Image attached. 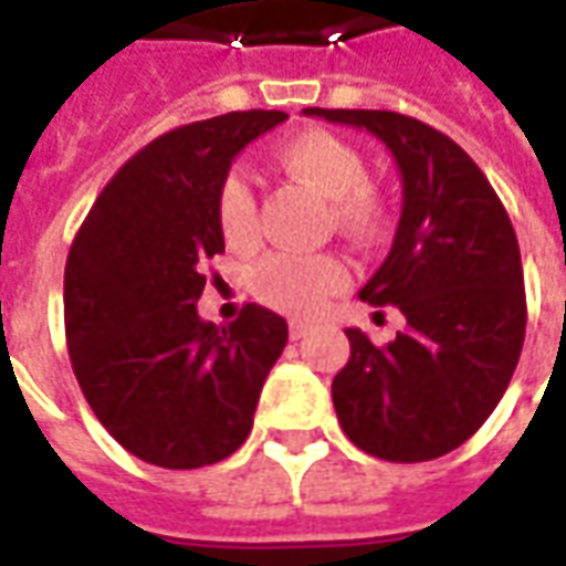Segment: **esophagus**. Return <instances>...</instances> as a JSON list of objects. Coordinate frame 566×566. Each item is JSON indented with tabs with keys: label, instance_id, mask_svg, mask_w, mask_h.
<instances>
[{
	"label": "esophagus",
	"instance_id": "34e87169",
	"mask_svg": "<svg viewBox=\"0 0 566 566\" xmlns=\"http://www.w3.org/2000/svg\"><path fill=\"white\" fill-rule=\"evenodd\" d=\"M287 333H291V339H303V336H308V333H312V327H308V324H303V321H291Z\"/></svg>",
	"mask_w": 566,
	"mask_h": 566
}]
</instances>
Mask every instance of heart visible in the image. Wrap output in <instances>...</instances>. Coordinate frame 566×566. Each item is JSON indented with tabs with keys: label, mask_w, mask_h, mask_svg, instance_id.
Wrapping results in <instances>:
<instances>
[{
	"label": "heart",
	"mask_w": 566,
	"mask_h": 566,
	"mask_svg": "<svg viewBox=\"0 0 566 566\" xmlns=\"http://www.w3.org/2000/svg\"><path fill=\"white\" fill-rule=\"evenodd\" d=\"M284 175L331 202L333 223L357 239H369L381 223V199L367 185L364 154L327 129L294 133L272 150ZM218 223L227 245L248 248L258 239L254 193L242 175H227L218 190ZM348 284V266L336 254H275L258 270L254 294L260 303L287 315H315L327 296Z\"/></svg>",
	"instance_id": "b5f03b06"
}]
</instances>
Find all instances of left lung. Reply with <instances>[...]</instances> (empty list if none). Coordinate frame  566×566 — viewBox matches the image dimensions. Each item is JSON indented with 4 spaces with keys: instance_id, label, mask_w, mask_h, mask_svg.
Returning a JSON list of instances; mask_svg holds the SVG:
<instances>
[{
    "instance_id": "8db88e82",
    "label": "left lung",
    "mask_w": 566,
    "mask_h": 566,
    "mask_svg": "<svg viewBox=\"0 0 566 566\" xmlns=\"http://www.w3.org/2000/svg\"><path fill=\"white\" fill-rule=\"evenodd\" d=\"M303 115L373 133L403 181L394 245L360 300L397 306L406 327L388 345L345 331L352 357L333 379L336 418L373 458H442L485 424L522 355L527 306L510 214L470 154L416 117L369 108Z\"/></svg>"
}]
</instances>
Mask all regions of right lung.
<instances>
[{"mask_svg":"<svg viewBox=\"0 0 566 566\" xmlns=\"http://www.w3.org/2000/svg\"><path fill=\"white\" fill-rule=\"evenodd\" d=\"M284 112L197 120L129 157L103 187L66 260V345L93 416L142 461L197 470L251 433L287 324L248 303L218 327L197 300L223 251L218 190L248 142Z\"/></svg>","mask_w":566,"mask_h":566,"instance_id":"add662e5","label":"right lung"}]
</instances>
